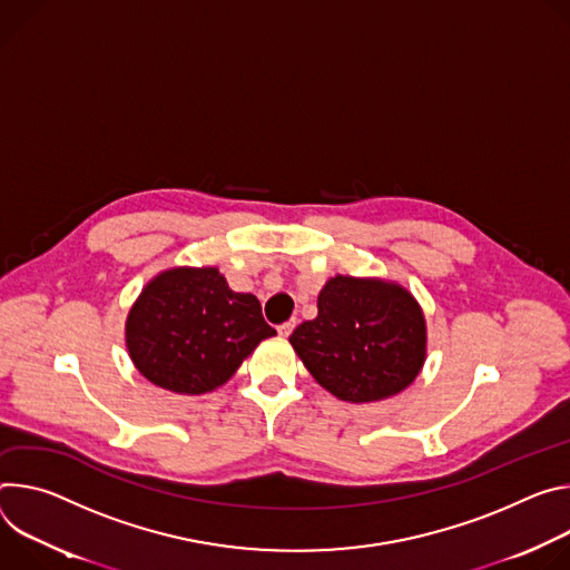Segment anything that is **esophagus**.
Instances as JSON below:
<instances>
[{
	"label": "esophagus",
	"instance_id": "34e87169",
	"mask_svg": "<svg viewBox=\"0 0 570 570\" xmlns=\"http://www.w3.org/2000/svg\"><path fill=\"white\" fill-rule=\"evenodd\" d=\"M294 328H296V320H289V322H285V324L278 326V335H281V337H289Z\"/></svg>",
	"mask_w": 570,
	"mask_h": 570
}]
</instances>
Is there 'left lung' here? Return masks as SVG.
Here are the masks:
<instances>
[{
    "instance_id": "8db88e82",
    "label": "left lung",
    "mask_w": 570,
    "mask_h": 570,
    "mask_svg": "<svg viewBox=\"0 0 570 570\" xmlns=\"http://www.w3.org/2000/svg\"><path fill=\"white\" fill-rule=\"evenodd\" d=\"M317 309V320L303 322L289 344L335 399L375 403L416 381L428 357V326L401 283L337 274L320 292Z\"/></svg>"
}]
</instances>
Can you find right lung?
<instances>
[{
  "label": "right lung",
  "mask_w": 570,
  "mask_h": 570,
  "mask_svg": "<svg viewBox=\"0 0 570 570\" xmlns=\"http://www.w3.org/2000/svg\"><path fill=\"white\" fill-rule=\"evenodd\" d=\"M274 335L261 301L233 292L217 267L163 269L124 324L134 366L151 385L180 396L215 392Z\"/></svg>",
  "instance_id": "add662e5"
}]
</instances>
